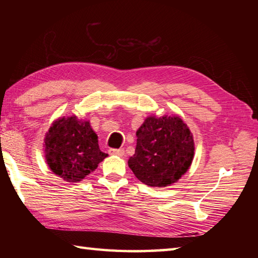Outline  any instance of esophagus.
I'll list each match as a JSON object with an SVG mask.
<instances>
[{"mask_svg": "<svg viewBox=\"0 0 258 258\" xmlns=\"http://www.w3.org/2000/svg\"><path fill=\"white\" fill-rule=\"evenodd\" d=\"M108 153L111 155H117V156H124L125 155L124 149H111L108 151Z\"/></svg>", "mask_w": 258, "mask_h": 258, "instance_id": "34e87169", "label": "esophagus"}]
</instances>
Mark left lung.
<instances>
[{
  "label": "left lung",
  "instance_id": "obj_1",
  "mask_svg": "<svg viewBox=\"0 0 258 258\" xmlns=\"http://www.w3.org/2000/svg\"><path fill=\"white\" fill-rule=\"evenodd\" d=\"M136 138L135 154L127 163L143 184L166 187L188 171L194 158V139L177 115L147 116Z\"/></svg>",
  "mask_w": 258,
  "mask_h": 258
}]
</instances>
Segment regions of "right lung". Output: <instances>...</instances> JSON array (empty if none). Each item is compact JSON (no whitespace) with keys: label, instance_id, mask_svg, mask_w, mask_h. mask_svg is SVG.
<instances>
[{"label":"right lung","instance_id":"add662e5","mask_svg":"<svg viewBox=\"0 0 258 258\" xmlns=\"http://www.w3.org/2000/svg\"><path fill=\"white\" fill-rule=\"evenodd\" d=\"M44 155L51 171L69 183L81 182L107 157L90 120L76 115L52 123L44 138Z\"/></svg>","mask_w":258,"mask_h":258}]
</instances>
